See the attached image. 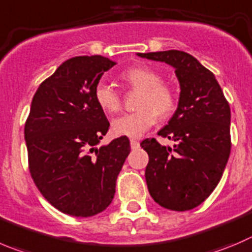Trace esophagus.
<instances>
[{
    "mask_svg": "<svg viewBox=\"0 0 252 252\" xmlns=\"http://www.w3.org/2000/svg\"><path fill=\"white\" fill-rule=\"evenodd\" d=\"M130 145H131V148L132 150H135V148H138V146H140V142H138L137 140H130Z\"/></svg>",
    "mask_w": 252,
    "mask_h": 252,
    "instance_id": "34e87169",
    "label": "esophagus"
}]
</instances>
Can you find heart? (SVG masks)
<instances>
[{
    "mask_svg": "<svg viewBox=\"0 0 252 252\" xmlns=\"http://www.w3.org/2000/svg\"><path fill=\"white\" fill-rule=\"evenodd\" d=\"M120 79L133 89L140 90L138 110L117 117L112 121V131L117 136L141 137L158 119L166 117L174 111L177 95L172 85L160 81V75L145 65L132 66L120 74ZM95 101L106 114H116L121 107L120 96L111 85L99 81L95 86Z\"/></svg>",
    "mask_w": 252,
    "mask_h": 252,
    "instance_id": "1",
    "label": "heart"
}]
</instances>
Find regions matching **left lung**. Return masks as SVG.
Segmentation results:
<instances>
[{
	"label": "left lung",
	"instance_id": "1",
	"mask_svg": "<svg viewBox=\"0 0 252 252\" xmlns=\"http://www.w3.org/2000/svg\"><path fill=\"white\" fill-rule=\"evenodd\" d=\"M141 58L174 68L179 83L178 106L158 135L141 146L148 153L145 177L148 191L166 209L186 212L202 204L219 183L230 155V106L215 75L181 50L137 53Z\"/></svg>",
	"mask_w": 252,
	"mask_h": 252
}]
</instances>
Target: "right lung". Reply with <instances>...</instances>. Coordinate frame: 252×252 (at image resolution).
<instances>
[{"instance_id":"add662e5","label":"right lung","mask_w":252,"mask_h":252,"mask_svg":"<svg viewBox=\"0 0 252 252\" xmlns=\"http://www.w3.org/2000/svg\"><path fill=\"white\" fill-rule=\"evenodd\" d=\"M115 65L101 56L64 62L39 85L25 126L31 176L54 208L89 218L111 204L130 153L126 136L97 146L110 124L95 101V86Z\"/></svg>"}]
</instances>
